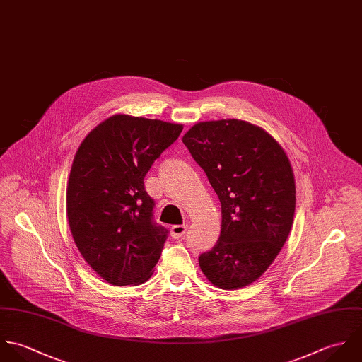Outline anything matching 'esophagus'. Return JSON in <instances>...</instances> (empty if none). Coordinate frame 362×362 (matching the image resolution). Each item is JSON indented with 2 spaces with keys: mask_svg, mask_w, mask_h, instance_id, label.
I'll return each instance as SVG.
<instances>
[{
  "mask_svg": "<svg viewBox=\"0 0 362 362\" xmlns=\"http://www.w3.org/2000/svg\"><path fill=\"white\" fill-rule=\"evenodd\" d=\"M186 230H187V225H185V223L183 225H173L170 228V236L173 239H180V238L185 236Z\"/></svg>",
  "mask_w": 362,
  "mask_h": 362,
  "instance_id": "obj_1",
  "label": "esophagus"
}]
</instances>
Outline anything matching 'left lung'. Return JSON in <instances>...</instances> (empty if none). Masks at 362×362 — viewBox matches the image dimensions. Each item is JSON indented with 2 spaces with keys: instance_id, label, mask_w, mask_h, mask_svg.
Listing matches in <instances>:
<instances>
[{
  "instance_id": "left-lung-1",
  "label": "left lung",
  "mask_w": 362,
  "mask_h": 362,
  "mask_svg": "<svg viewBox=\"0 0 362 362\" xmlns=\"http://www.w3.org/2000/svg\"><path fill=\"white\" fill-rule=\"evenodd\" d=\"M221 202V233L199 257L222 289L256 281L284 246L295 214V179L281 145L243 120L194 124L182 139Z\"/></svg>"
}]
</instances>
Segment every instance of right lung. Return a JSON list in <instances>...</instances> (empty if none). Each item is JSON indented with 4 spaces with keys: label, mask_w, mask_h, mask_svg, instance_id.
Segmentation results:
<instances>
[{
    "label": "right lung",
    "mask_w": 362,
    "mask_h": 362,
    "mask_svg": "<svg viewBox=\"0 0 362 362\" xmlns=\"http://www.w3.org/2000/svg\"><path fill=\"white\" fill-rule=\"evenodd\" d=\"M182 124L115 115L81 143L67 185V217L85 262L112 286L146 281L168 229L153 221L144 177Z\"/></svg>",
    "instance_id": "right-lung-1"
}]
</instances>
